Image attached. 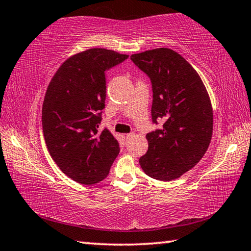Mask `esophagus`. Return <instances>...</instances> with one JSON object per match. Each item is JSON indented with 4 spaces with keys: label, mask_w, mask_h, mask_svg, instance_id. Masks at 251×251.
I'll list each match as a JSON object with an SVG mask.
<instances>
[{
    "label": "esophagus",
    "mask_w": 251,
    "mask_h": 251,
    "mask_svg": "<svg viewBox=\"0 0 251 251\" xmlns=\"http://www.w3.org/2000/svg\"><path fill=\"white\" fill-rule=\"evenodd\" d=\"M134 137V133H129V134H126V141H130L131 138Z\"/></svg>",
    "instance_id": "1"
}]
</instances>
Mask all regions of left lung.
Returning <instances> with one entry per match:
<instances>
[{
	"mask_svg": "<svg viewBox=\"0 0 251 251\" xmlns=\"http://www.w3.org/2000/svg\"><path fill=\"white\" fill-rule=\"evenodd\" d=\"M130 59L151 78L152 123L163 122L159 129L146 135L148 151L139 164L154 179H176L199 163L210 144L209 95L201 76L175 50L155 49Z\"/></svg>",
	"mask_w": 251,
	"mask_h": 251,
	"instance_id": "1",
	"label": "left lung"
}]
</instances>
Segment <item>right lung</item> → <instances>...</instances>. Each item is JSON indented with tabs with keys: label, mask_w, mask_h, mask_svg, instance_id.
<instances>
[{
	"label": "right lung",
	"mask_w": 251,
	"mask_h": 251,
	"mask_svg": "<svg viewBox=\"0 0 251 251\" xmlns=\"http://www.w3.org/2000/svg\"><path fill=\"white\" fill-rule=\"evenodd\" d=\"M128 55L90 49L73 55L50 79L42 108L44 139L59 169L72 179L94 185L108 175L120 144L99 130L105 108V72Z\"/></svg>",
	"instance_id": "1"
}]
</instances>
